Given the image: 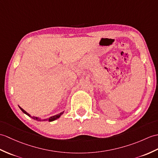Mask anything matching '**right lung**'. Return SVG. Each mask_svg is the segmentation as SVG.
Here are the masks:
<instances>
[{"label": "right lung", "mask_w": 158, "mask_h": 158, "mask_svg": "<svg viewBox=\"0 0 158 158\" xmlns=\"http://www.w3.org/2000/svg\"><path fill=\"white\" fill-rule=\"evenodd\" d=\"M19 108H20V109H21V110L22 112H23L24 114H27L28 116L31 117V118H32L33 119L36 120H38V121H46V120H48L49 122H52V121H54V120H56L57 118H59V117L62 114L64 113V112H60V113H59V114H56V115H54V116H53L50 117L49 118H46V119H40V118H38V117L31 116L30 114H28L26 111H25L23 108H21V107H19Z\"/></svg>", "instance_id": "1"}]
</instances>
